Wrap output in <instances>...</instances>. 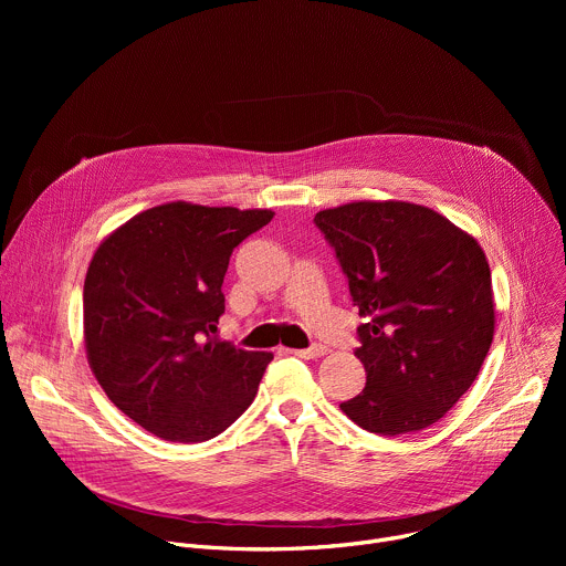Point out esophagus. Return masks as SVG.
<instances>
[{
  "mask_svg": "<svg viewBox=\"0 0 566 566\" xmlns=\"http://www.w3.org/2000/svg\"><path fill=\"white\" fill-rule=\"evenodd\" d=\"M293 356H300V358H306V360H313V358H319V356H325L327 354V347H322V345H313V347H308V349H289Z\"/></svg>",
  "mask_w": 566,
  "mask_h": 566,
  "instance_id": "obj_1",
  "label": "esophagus"
}]
</instances>
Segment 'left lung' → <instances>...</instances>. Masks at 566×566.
Wrapping results in <instances>:
<instances>
[{
	"label": "left lung",
	"mask_w": 566,
	"mask_h": 566,
	"mask_svg": "<svg viewBox=\"0 0 566 566\" xmlns=\"http://www.w3.org/2000/svg\"><path fill=\"white\" fill-rule=\"evenodd\" d=\"M360 315L365 389L340 402L363 430L430 428L474 382L495 334L491 266L476 239L432 208L354 201L319 210Z\"/></svg>",
	"instance_id": "8db88e82"
}]
</instances>
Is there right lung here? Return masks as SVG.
<instances>
[{
  "mask_svg": "<svg viewBox=\"0 0 566 566\" xmlns=\"http://www.w3.org/2000/svg\"><path fill=\"white\" fill-rule=\"evenodd\" d=\"M273 214L170 201L101 241L83 293L87 360L114 406L147 432L208 441L253 402L273 354L212 334L232 251Z\"/></svg>",
  "mask_w": 566,
  "mask_h": 566,
  "instance_id": "add662e5",
  "label": "right lung"
}]
</instances>
